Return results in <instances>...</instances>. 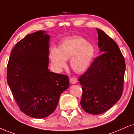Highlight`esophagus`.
Returning <instances> with one entry per match:
<instances>
[{"label":"esophagus","instance_id":"obj_1","mask_svg":"<svg viewBox=\"0 0 134 134\" xmlns=\"http://www.w3.org/2000/svg\"><path fill=\"white\" fill-rule=\"evenodd\" d=\"M70 82L71 84H75L77 82V79L75 77H72L70 79Z\"/></svg>","mask_w":134,"mask_h":134}]
</instances>
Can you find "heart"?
I'll use <instances>...</instances> for the list:
<instances>
[{
  "mask_svg": "<svg viewBox=\"0 0 134 134\" xmlns=\"http://www.w3.org/2000/svg\"><path fill=\"white\" fill-rule=\"evenodd\" d=\"M49 55L52 67L57 72L65 67L66 60L70 59L71 68L82 73L90 66L95 55V48L82 37L74 36L64 40L57 49L52 48Z\"/></svg>",
  "mask_w": 134,
  "mask_h": 134,
  "instance_id": "heart-1",
  "label": "heart"
}]
</instances>
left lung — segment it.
Here are the masks:
<instances>
[{
	"mask_svg": "<svg viewBox=\"0 0 134 134\" xmlns=\"http://www.w3.org/2000/svg\"><path fill=\"white\" fill-rule=\"evenodd\" d=\"M96 30L101 54L79 79L83 90L81 106L91 114H102L121 98L126 70L124 57L117 43L102 30Z\"/></svg>",
	"mask_w": 134,
	"mask_h": 134,
	"instance_id": "8db88e82",
	"label": "left lung"
}]
</instances>
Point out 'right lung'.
I'll use <instances>...</instances> for the list:
<instances>
[{
    "label": "right lung",
    "mask_w": 134,
    "mask_h": 134,
    "mask_svg": "<svg viewBox=\"0 0 134 134\" xmlns=\"http://www.w3.org/2000/svg\"><path fill=\"white\" fill-rule=\"evenodd\" d=\"M49 38L41 30L26 35L13 48L7 65V80L20 109L36 119L51 114L69 87L67 75L48 69Z\"/></svg>",
    "instance_id": "right-lung-1"
}]
</instances>
